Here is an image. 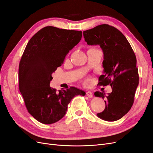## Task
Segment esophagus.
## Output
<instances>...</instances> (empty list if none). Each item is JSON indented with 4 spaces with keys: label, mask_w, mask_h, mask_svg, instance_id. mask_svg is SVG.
<instances>
[{
    "label": "esophagus",
    "mask_w": 153,
    "mask_h": 153,
    "mask_svg": "<svg viewBox=\"0 0 153 153\" xmlns=\"http://www.w3.org/2000/svg\"><path fill=\"white\" fill-rule=\"evenodd\" d=\"M86 94H87V96L88 97H89V98H92V97L93 96V94H92V92H91V91H87L86 92Z\"/></svg>",
    "instance_id": "esophagus-1"
}]
</instances>
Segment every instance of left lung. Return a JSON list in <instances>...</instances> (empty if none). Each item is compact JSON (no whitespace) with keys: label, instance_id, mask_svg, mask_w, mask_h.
Returning <instances> with one entry per match:
<instances>
[{"label":"left lung","instance_id":"1","mask_svg":"<svg viewBox=\"0 0 153 153\" xmlns=\"http://www.w3.org/2000/svg\"><path fill=\"white\" fill-rule=\"evenodd\" d=\"M89 45H100L104 54V75L99 77V85H110L112 92H94V96L105 100V108L97 114L106 121L122 118L131 109L138 85L135 54L122 32L108 24L98 25L83 32Z\"/></svg>","mask_w":153,"mask_h":153}]
</instances>
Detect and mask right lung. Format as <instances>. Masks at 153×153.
I'll return each mask as SVG.
<instances>
[{"label":"right lung","mask_w":153,"mask_h":153,"mask_svg":"<svg viewBox=\"0 0 153 153\" xmlns=\"http://www.w3.org/2000/svg\"><path fill=\"white\" fill-rule=\"evenodd\" d=\"M82 36V31L48 26L36 33L26 46L19 64V89L29 113L41 123L59 121L74 97L85 94L74 87L57 92L50 86L52 74Z\"/></svg>","instance_id":"obj_1"}]
</instances>
